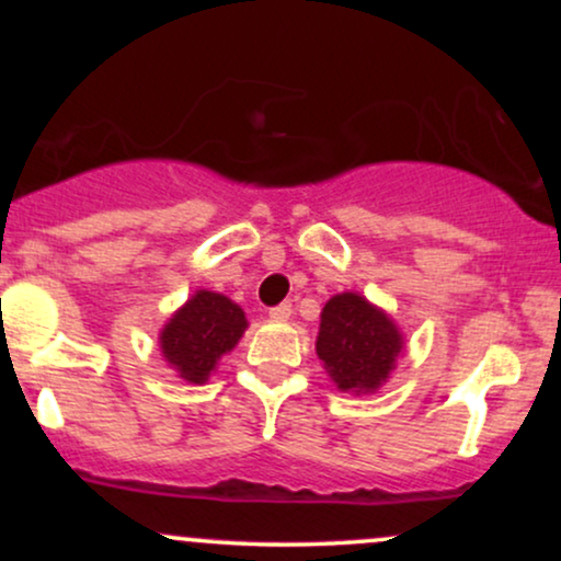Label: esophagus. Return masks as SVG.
Segmentation results:
<instances>
[{
	"label": "esophagus",
	"instance_id": "34e87169",
	"mask_svg": "<svg viewBox=\"0 0 561 561\" xmlns=\"http://www.w3.org/2000/svg\"><path fill=\"white\" fill-rule=\"evenodd\" d=\"M268 317H272L274 321H287L289 317H293V306H289V302H279V306H274L272 311H268Z\"/></svg>",
	"mask_w": 561,
	"mask_h": 561
}]
</instances>
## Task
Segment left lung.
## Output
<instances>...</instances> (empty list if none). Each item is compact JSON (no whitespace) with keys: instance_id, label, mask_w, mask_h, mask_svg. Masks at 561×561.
Masks as SVG:
<instances>
[{"instance_id":"left-lung-1","label":"left lung","mask_w":561,"mask_h":561,"mask_svg":"<svg viewBox=\"0 0 561 561\" xmlns=\"http://www.w3.org/2000/svg\"><path fill=\"white\" fill-rule=\"evenodd\" d=\"M403 334L382 308L364 295L340 293L321 311L317 353L327 375L343 392H375L388 382Z\"/></svg>"}]
</instances>
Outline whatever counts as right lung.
Masks as SVG:
<instances>
[{"label": "right lung", "instance_id": "1", "mask_svg": "<svg viewBox=\"0 0 561 561\" xmlns=\"http://www.w3.org/2000/svg\"><path fill=\"white\" fill-rule=\"evenodd\" d=\"M248 330L244 311L227 295L197 289L160 330V353L179 377L192 385L208 382L221 356Z\"/></svg>", "mask_w": 561, "mask_h": 561}]
</instances>
